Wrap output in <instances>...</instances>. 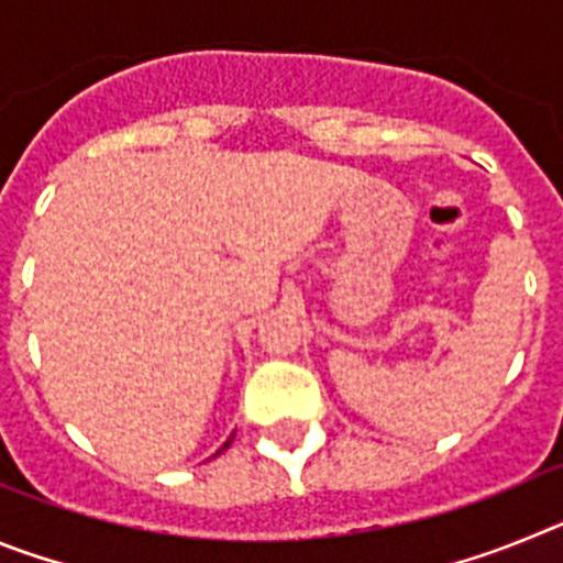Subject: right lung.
Segmentation results:
<instances>
[{
  "mask_svg": "<svg viewBox=\"0 0 563 563\" xmlns=\"http://www.w3.org/2000/svg\"><path fill=\"white\" fill-rule=\"evenodd\" d=\"M228 445H231V440H228V442H225V445H222V449H220V451H217V454H222V451H225V449H228Z\"/></svg>",
  "mask_w": 563,
  "mask_h": 563,
  "instance_id": "add662e5",
  "label": "right lung"
}]
</instances>
